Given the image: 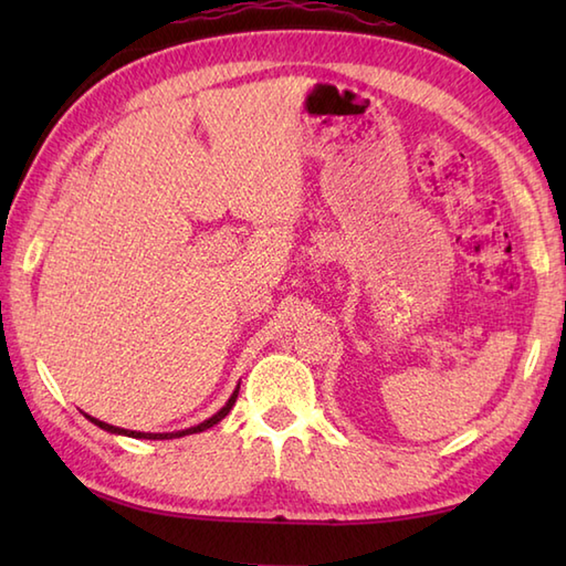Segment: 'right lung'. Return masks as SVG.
Masks as SVG:
<instances>
[{
	"mask_svg": "<svg viewBox=\"0 0 566 566\" xmlns=\"http://www.w3.org/2000/svg\"><path fill=\"white\" fill-rule=\"evenodd\" d=\"M238 389H240V384L235 387V391L231 394V399L226 401V406L221 408L219 413H213L209 420H203V423H199V426H195V428H187V430H177V432H138V430H126V428H116V426H109V423H104V420H97V418H92V416H87L94 426H99L102 430H106V432H116V436H128V438H143V440H170V438H182V436H191V432H201V430H207V428H213L216 423H219V420H223L226 416H228V411H231V408L235 406V399H238Z\"/></svg>",
	"mask_w": 566,
	"mask_h": 566,
	"instance_id": "obj_1",
	"label": "right lung"
}]
</instances>
